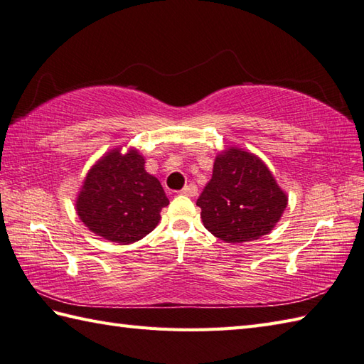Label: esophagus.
<instances>
[{
	"mask_svg": "<svg viewBox=\"0 0 364 364\" xmlns=\"http://www.w3.org/2000/svg\"><path fill=\"white\" fill-rule=\"evenodd\" d=\"M197 186L194 183H191V184H188V186H184L181 191H180V194L181 196H186V197H196L197 196Z\"/></svg>",
	"mask_w": 364,
	"mask_h": 364,
	"instance_id": "obj_1",
	"label": "esophagus"
}]
</instances>
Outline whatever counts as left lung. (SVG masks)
<instances>
[{
	"label": "left lung",
	"instance_id": "left-lung-1",
	"mask_svg": "<svg viewBox=\"0 0 364 364\" xmlns=\"http://www.w3.org/2000/svg\"><path fill=\"white\" fill-rule=\"evenodd\" d=\"M286 205L288 197L264 162L236 146L215 158L211 180L197 200L205 228L231 244L270 233Z\"/></svg>",
	"mask_w": 364,
	"mask_h": 364
}]
</instances>
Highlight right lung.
Wrapping results in <instances>:
<instances>
[{"mask_svg": "<svg viewBox=\"0 0 364 364\" xmlns=\"http://www.w3.org/2000/svg\"><path fill=\"white\" fill-rule=\"evenodd\" d=\"M137 150H111L89 170L76 198V213L107 241L131 244L156 228L168 198L158 178L145 170Z\"/></svg>", "mask_w": 364, "mask_h": 364, "instance_id": "obj_1", "label": "right lung"}]
</instances>
